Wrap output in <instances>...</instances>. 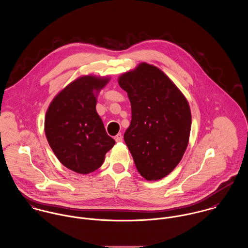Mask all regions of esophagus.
<instances>
[{"mask_svg": "<svg viewBox=\"0 0 248 248\" xmlns=\"http://www.w3.org/2000/svg\"><path fill=\"white\" fill-rule=\"evenodd\" d=\"M114 140H115V141L116 142H121L122 141V140H123V137H122L121 134H117V135L115 136Z\"/></svg>", "mask_w": 248, "mask_h": 248, "instance_id": "34e87169", "label": "esophagus"}]
</instances>
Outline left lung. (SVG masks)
<instances>
[{
    "instance_id": "obj_1",
    "label": "left lung",
    "mask_w": 248,
    "mask_h": 248,
    "mask_svg": "<svg viewBox=\"0 0 248 248\" xmlns=\"http://www.w3.org/2000/svg\"><path fill=\"white\" fill-rule=\"evenodd\" d=\"M118 84L132 108L125 143L142 177L159 180L177 167L188 146L189 103L163 71L145 62L121 74Z\"/></svg>"
}]
</instances>
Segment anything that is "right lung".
<instances>
[{"label":"right lung","mask_w":248,"mask_h":248,"mask_svg":"<svg viewBox=\"0 0 248 248\" xmlns=\"http://www.w3.org/2000/svg\"><path fill=\"white\" fill-rule=\"evenodd\" d=\"M108 76L84 75L66 86L50 102L45 116L47 142L59 161L87 175L97 170L115 141L108 136L96 111L97 94Z\"/></svg>","instance_id":"obj_1"}]
</instances>
